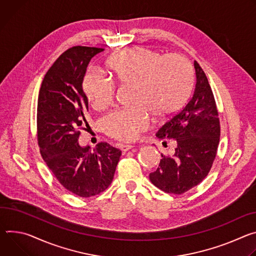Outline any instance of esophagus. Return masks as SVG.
<instances>
[{"label":"esophagus","instance_id":"34e87169","mask_svg":"<svg viewBox=\"0 0 256 256\" xmlns=\"http://www.w3.org/2000/svg\"><path fill=\"white\" fill-rule=\"evenodd\" d=\"M133 148H135V146H130V144H122V146H121V150H122L123 154H125L126 152L132 150Z\"/></svg>","mask_w":256,"mask_h":256}]
</instances>
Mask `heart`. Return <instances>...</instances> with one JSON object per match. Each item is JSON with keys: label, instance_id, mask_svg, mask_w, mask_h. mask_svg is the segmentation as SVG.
I'll return each mask as SVG.
<instances>
[{"label": "heart", "instance_id": "heart-1", "mask_svg": "<svg viewBox=\"0 0 256 256\" xmlns=\"http://www.w3.org/2000/svg\"><path fill=\"white\" fill-rule=\"evenodd\" d=\"M106 68L119 83L132 85L135 106L112 112L102 119L108 135L122 141H134L150 126V112L166 117L178 110L191 90L193 70L184 56L160 52L146 48H130L108 59ZM82 88L94 110L112 102L116 85L98 69L84 74Z\"/></svg>", "mask_w": 256, "mask_h": 256}]
</instances>
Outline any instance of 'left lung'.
Segmentation results:
<instances>
[{
    "mask_svg": "<svg viewBox=\"0 0 256 256\" xmlns=\"http://www.w3.org/2000/svg\"><path fill=\"white\" fill-rule=\"evenodd\" d=\"M196 83L188 102L156 132L162 139H174L173 156H164L156 171L150 174L160 190L183 194L200 184L210 173L220 142L218 112L208 77L194 61Z\"/></svg>",
    "mask_w": 256,
    "mask_h": 256,
    "instance_id": "obj_1",
    "label": "left lung"
}]
</instances>
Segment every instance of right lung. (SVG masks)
Returning a JSON list of instances; mask_svg holds the SVG:
<instances>
[{
    "label": "right lung",
    "mask_w": 256,
    "mask_h": 256,
    "mask_svg": "<svg viewBox=\"0 0 256 256\" xmlns=\"http://www.w3.org/2000/svg\"><path fill=\"white\" fill-rule=\"evenodd\" d=\"M102 50L77 46L64 52L44 75L38 100L40 154L63 187L85 198L110 186L122 154L106 142L98 144L94 150L78 144L80 130L88 126L82 80L92 56Z\"/></svg>",
    "instance_id": "1"
}]
</instances>
